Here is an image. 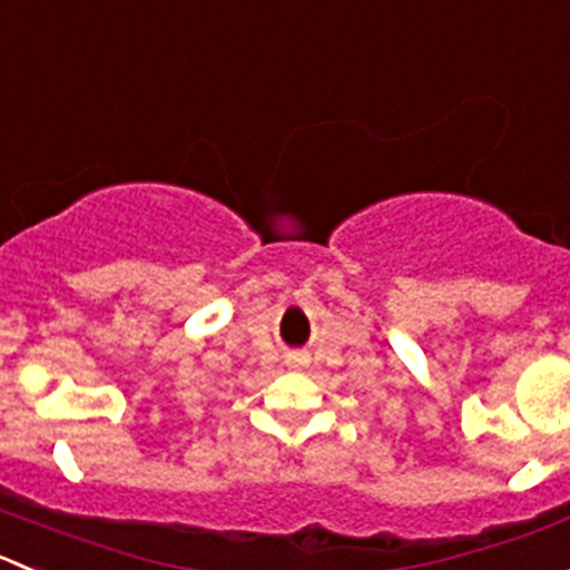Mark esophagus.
I'll return each instance as SVG.
<instances>
[{"label": "esophagus", "mask_w": 570, "mask_h": 570, "mask_svg": "<svg viewBox=\"0 0 570 570\" xmlns=\"http://www.w3.org/2000/svg\"><path fill=\"white\" fill-rule=\"evenodd\" d=\"M306 364V358L303 356H289V367H303Z\"/></svg>", "instance_id": "obj_1"}]
</instances>
